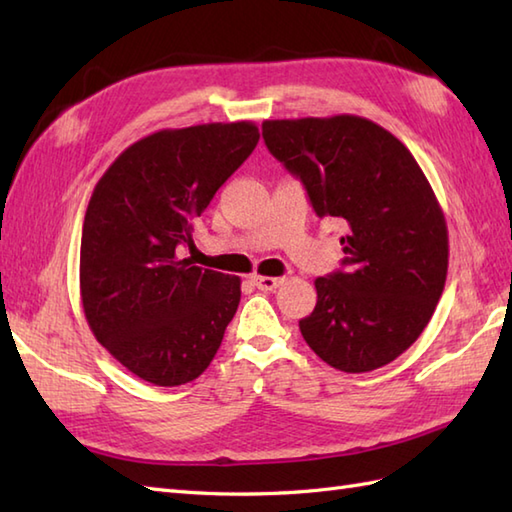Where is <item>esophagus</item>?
I'll list each match as a JSON object with an SVG mask.
<instances>
[{"instance_id": "1", "label": "esophagus", "mask_w": 512, "mask_h": 512, "mask_svg": "<svg viewBox=\"0 0 512 512\" xmlns=\"http://www.w3.org/2000/svg\"><path fill=\"white\" fill-rule=\"evenodd\" d=\"M253 284L259 288V290H275L279 288L281 284H284V279L281 277H262V275H255L253 277Z\"/></svg>"}]
</instances>
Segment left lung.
Here are the masks:
<instances>
[{"mask_svg":"<svg viewBox=\"0 0 512 512\" xmlns=\"http://www.w3.org/2000/svg\"><path fill=\"white\" fill-rule=\"evenodd\" d=\"M262 136L314 213L345 226V270L314 281L303 339L347 374L391 363L427 328L447 281L449 233L429 180L394 134L361 116L264 121Z\"/></svg>","mask_w":512,"mask_h":512,"instance_id":"1","label":"left lung"}]
</instances>
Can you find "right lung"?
Returning a JSON list of instances; mask_svg holds the SVG:
<instances>
[{
	"label": "right lung",
	"instance_id": "add662e5",
	"mask_svg": "<svg viewBox=\"0 0 512 512\" xmlns=\"http://www.w3.org/2000/svg\"><path fill=\"white\" fill-rule=\"evenodd\" d=\"M250 121L160 129L96 182L81 235V301L92 334L118 363L158 387L211 365L242 281L180 259L215 191L253 154Z\"/></svg>",
	"mask_w": 512,
	"mask_h": 512
}]
</instances>
